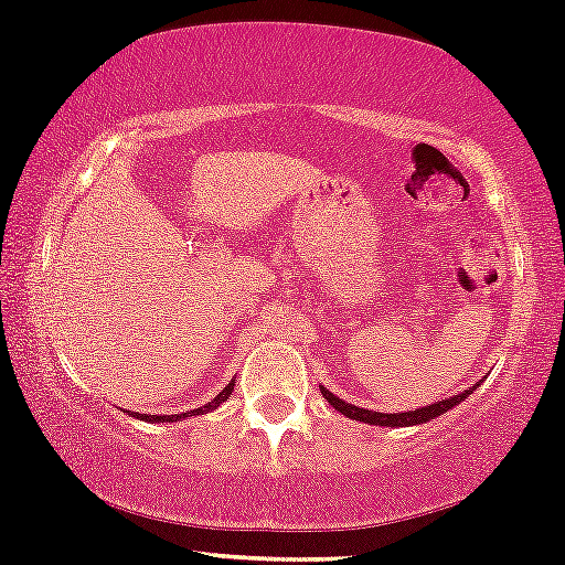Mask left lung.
Segmentation results:
<instances>
[{"instance_id": "1", "label": "left lung", "mask_w": 565, "mask_h": 565, "mask_svg": "<svg viewBox=\"0 0 565 565\" xmlns=\"http://www.w3.org/2000/svg\"><path fill=\"white\" fill-rule=\"evenodd\" d=\"M480 386V383H477ZM477 386L467 388V392L461 394H454L450 399H443V402H434V405H426V407H418V411H407V413H375V411H364V407H356L351 405V402L340 399V396H334L330 388L319 386L321 394H324V399L330 402V405L334 407L338 413H343L345 418H353V420H362V424H370V426H392V429H396V426H418V424H429L431 418H439L443 413L454 411L456 405H461L463 399H467L469 394L475 392Z\"/></svg>"}]
</instances>
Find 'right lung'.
<instances>
[{"label": "right lung", "instance_id": "1", "mask_svg": "<svg viewBox=\"0 0 565 565\" xmlns=\"http://www.w3.org/2000/svg\"><path fill=\"white\" fill-rule=\"evenodd\" d=\"M233 386H235V381L227 383V386L222 388V392L216 394L214 399L209 402V405L198 407V411H190V413H179V415H147V413H139V415H136V418H139V420H147V424H160V420H163V424H173V420H182V418H188V415H203V413H209V411H216V407H220L222 402H227V396L233 394Z\"/></svg>", "mask_w": 565, "mask_h": 565}]
</instances>
